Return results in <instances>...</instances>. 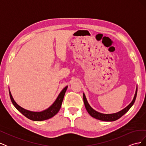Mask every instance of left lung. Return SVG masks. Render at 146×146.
Segmentation results:
<instances>
[{
    "label": "left lung",
    "instance_id": "8db88e82",
    "mask_svg": "<svg viewBox=\"0 0 146 146\" xmlns=\"http://www.w3.org/2000/svg\"><path fill=\"white\" fill-rule=\"evenodd\" d=\"M137 91H138V88H136L134 98L133 99V100L131 101V102L129 105L127 106L125 108H123V110H121L120 111L115 113L104 114V113H101L96 111V110L92 108L90 105V104H88L86 96L85 94L83 93L84 104H85V108L87 110L88 113H89L92 117H94L97 119H99V120L103 121H114L120 118L121 117H122L123 114H125L128 111H129V109L132 107V105L134 104L136 98V96H137Z\"/></svg>",
    "mask_w": 146,
    "mask_h": 146
}]
</instances>
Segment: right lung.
<instances>
[{
	"label": "right lung",
	"instance_id": "obj_1",
	"mask_svg": "<svg viewBox=\"0 0 146 146\" xmlns=\"http://www.w3.org/2000/svg\"><path fill=\"white\" fill-rule=\"evenodd\" d=\"M68 89V86L64 88L63 90L60 92L58 96L57 97L56 99L55 102L51 105L48 108L43 110L41 111H30V110H25L17 104L13 99V96L11 95V92L10 91L9 88V94L10 97V99L11 100V102L15 106V108L18 110L19 112L25 116L26 117L30 119V120L35 121H42L47 120V119H50L52 117H54L56 114H57L59 111V110L61 107V104L63 102V100L64 98V96L65 94V92Z\"/></svg>",
	"mask_w": 146,
	"mask_h": 146
}]
</instances>
